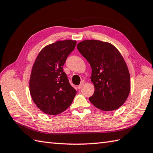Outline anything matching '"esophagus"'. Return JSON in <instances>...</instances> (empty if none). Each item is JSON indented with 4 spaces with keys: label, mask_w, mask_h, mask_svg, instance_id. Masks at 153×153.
I'll use <instances>...</instances> for the list:
<instances>
[{
    "label": "esophagus",
    "mask_w": 153,
    "mask_h": 153,
    "mask_svg": "<svg viewBox=\"0 0 153 153\" xmlns=\"http://www.w3.org/2000/svg\"><path fill=\"white\" fill-rule=\"evenodd\" d=\"M83 83H80V84L78 85V86H77V88H78L79 89H80L81 88H82V87H83Z\"/></svg>",
    "instance_id": "obj_1"
}]
</instances>
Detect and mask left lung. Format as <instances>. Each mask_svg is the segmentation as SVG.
Instances as JSON below:
<instances>
[{
    "instance_id": "1",
    "label": "left lung",
    "mask_w": 153,
    "mask_h": 153,
    "mask_svg": "<svg viewBox=\"0 0 153 153\" xmlns=\"http://www.w3.org/2000/svg\"><path fill=\"white\" fill-rule=\"evenodd\" d=\"M77 48L92 69L95 91L89 101L102 111L119 109L131 89L129 71L121 53L111 44L97 40L80 42Z\"/></svg>"
}]
</instances>
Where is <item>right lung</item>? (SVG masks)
<instances>
[{
	"instance_id": "1",
	"label": "right lung",
	"mask_w": 153,
	"mask_h": 153,
	"mask_svg": "<svg viewBox=\"0 0 153 153\" xmlns=\"http://www.w3.org/2000/svg\"><path fill=\"white\" fill-rule=\"evenodd\" d=\"M76 40H59L43 48L34 63L29 87L34 103L42 111L58 115L72 103L76 90L69 82L63 65L74 50Z\"/></svg>"
}]
</instances>
